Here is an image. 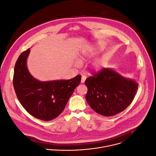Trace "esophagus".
<instances>
[{"label":"esophagus","mask_w":156,"mask_h":156,"mask_svg":"<svg viewBox=\"0 0 156 156\" xmlns=\"http://www.w3.org/2000/svg\"><path fill=\"white\" fill-rule=\"evenodd\" d=\"M86 79H87V77H86V76H82V79H81V83H84L85 81V80H86Z\"/></svg>","instance_id":"esophagus-1"}]
</instances>
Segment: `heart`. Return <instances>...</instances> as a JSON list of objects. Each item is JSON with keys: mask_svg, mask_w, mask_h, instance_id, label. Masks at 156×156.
<instances>
[{"mask_svg": "<svg viewBox=\"0 0 156 156\" xmlns=\"http://www.w3.org/2000/svg\"><path fill=\"white\" fill-rule=\"evenodd\" d=\"M101 49H102L101 46L100 44H98L94 48L90 49V51H88V49H82V51H81L80 56V61L84 62L93 57L94 55ZM76 65L79 66V63L77 62L76 63ZM102 68V61H97L95 63H94L92 66L93 70L95 71L100 70Z\"/></svg>", "mask_w": 156, "mask_h": 156, "instance_id": "1", "label": "heart"}]
</instances>
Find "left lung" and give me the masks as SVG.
<instances>
[{
    "instance_id": "obj_1",
    "label": "left lung",
    "mask_w": 156,
    "mask_h": 156,
    "mask_svg": "<svg viewBox=\"0 0 156 156\" xmlns=\"http://www.w3.org/2000/svg\"><path fill=\"white\" fill-rule=\"evenodd\" d=\"M93 75L85 82L88 88L85 98L96 113L105 116H113L130 104L138 90L137 82L109 68H103Z\"/></svg>"
}]
</instances>
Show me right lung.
<instances>
[{
  "instance_id": "right-lung-1",
  "label": "right lung",
  "mask_w": 156,
  "mask_h": 156,
  "mask_svg": "<svg viewBox=\"0 0 156 156\" xmlns=\"http://www.w3.org/2000/svg\"><path fill=\"white\" fill-rule=\"evenodd\" d=\"M30 49L18 57L14 69L13 86L17 98L26 110L43 121L57 118L64 110L81 76L69 80L41 82L35 79L27 67Z\"/></svg>"
}]
</instances>
